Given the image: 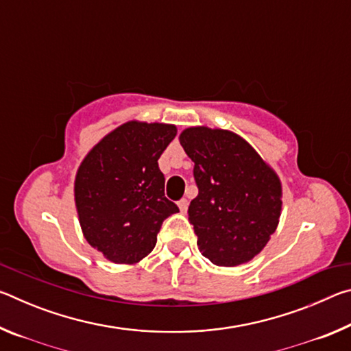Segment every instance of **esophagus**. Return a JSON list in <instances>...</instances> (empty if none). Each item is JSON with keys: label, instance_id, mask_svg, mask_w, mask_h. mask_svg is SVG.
<instances>
[{"label": "esophagus", "instance_id": "obj_1", "mask_svg": "<svg viewBox=\"0 0 351 351\" xmlns=\"http://www.w3.org/2000/svg\"><path fill=\"white\" fill-rule=\"evenodd\" d=\"M178 207H180L181 213H186L187 212V207H189V201L186 198L180 199V201H178Z\"/></svg>", "mask_w": 351, "mask_h": 351}]
</instances>
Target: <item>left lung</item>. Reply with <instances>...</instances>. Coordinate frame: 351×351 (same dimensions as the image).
Masks as SVG:
<instances>
[{"label": "left lung", "mask_w": 351, "mask_h": 351, "mask_svg": "<svg viewBox=\"0 0 351 351\" xmlns=\"http://www.w3.org/2000/svg\"><path fill=\"white\" fill-rule=\"evenodd\" d=\"M180 142L195 162L198 197L190 201L189 221L199 252L217 266L246 263L276 232L280 180L245 139L228 130L190 127Z\"/></svg>", "instance_id": "1"}]
</instances>
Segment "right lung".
I'll return each mask as SVG.
<instances>
[{
  "label": "right lung",
  "mask_w": 351,
  "mask_h": 351,
  "mask_svg": "<svg viewBox=\"0 0 351 351\" xmlns=\"http://www.w3.org/2000/svg\"><path fill=\"white\" fill-rule=\"evenodd\" d=\"M175 136V125L127 122L106 134L77 170L83 235L112 263H138L153 251L164 219L180 212L165 198L158 165Z\"/></svg>",
  "instance_id": "add662e5"
}]
</instances>
